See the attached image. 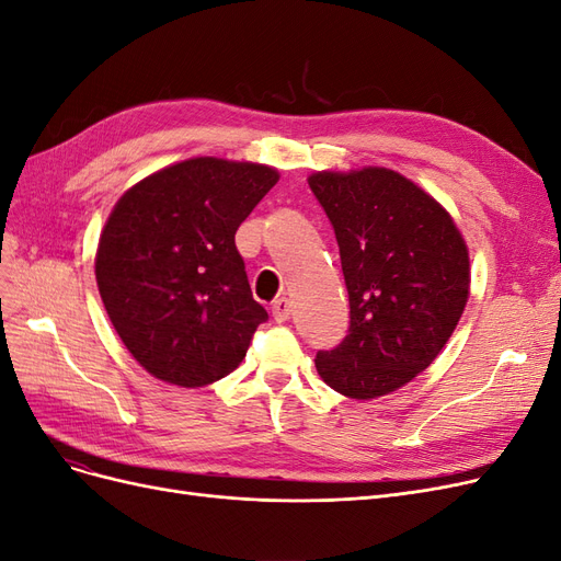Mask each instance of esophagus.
I'll return each mask as SVG.
<instances>
[{
    "label": "esophagus",
    "mask_w": 561,
    "mask_h": 561,
    "mask_svg": "<svg viewBox=\"0 0 561 561\" xmlns=\"http://www.w3.org/2000/svg\"><path fill=\"white\" fill-rule=\"evenodd\" d=\"M288 317H291V300L288 298H279L273 302V319L277 323H284L288 321Z\"/></svg>",
    "instance_id": "obj_1"
}]
</instances>
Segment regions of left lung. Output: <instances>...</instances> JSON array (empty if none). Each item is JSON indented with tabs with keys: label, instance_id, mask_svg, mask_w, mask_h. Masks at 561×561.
I'll use <instances>...</instances> for the list:
<instances>
[{
	"label": "left lung",
	"instance_id": "left-lung-1",
	"mask_svg": "<svg viewBox=\"0 0 561 561\" xmlns=\"http://www.w3.org/2000/svg\"><path fill=\"white\" fill-rule=\"evenodd\" d=\"M309 190L335 228L351 325L319 351V377L354 400L402 388L432 365L469 298V249L446 207L381 165L319 171Z\"/></svg>",
	"mask_w": 561,
	"mask_h": 561
}]
</instances>
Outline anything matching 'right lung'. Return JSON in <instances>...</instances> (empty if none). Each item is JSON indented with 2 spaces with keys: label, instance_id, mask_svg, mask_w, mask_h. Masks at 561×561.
<instances>
[{
  "label": "right lung",
  "instance_id": "1",
  "mask_svg": "<svg viewBox=\"0 0 561 561\" xmlns=\"http://www.w3.org/2000/svg\"><path fill=\"white\" fill-rule=\"evenodd\" d=\"M265 163L194 157L142 178L103 226L94 275L142 369L201 388L242 363L267 312L249 288L238 226L277 184Z\"/></svg>",
  "mask_w": 561,
  "mask_h": 561
}]
</instances>
